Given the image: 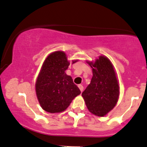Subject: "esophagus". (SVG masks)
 I'll list each match as a JSON object with an SVG mask.
<instances>
[{
    "label": "esophagus",
    "instance_id": "34e87169",
    "mask_svg": "<svg viewBox=\"0 0 147 147\" xmlns=\"http://www.w3.org/2000/svg\"><path fill=\"white\" fill-rule=\"evenodd\" d=\"M78 88H80V92H83V86L80 85H80H78Z\"/></svg>",
    "mask_w": 147,
    "mask_h": 147
}]
</instances>
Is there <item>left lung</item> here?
Wrapping results in <instances>:
<instances>
[{"label": "left lung", "mask_w": 147, "mask_h": 147, "mask_svg": "<svg viewBox=\"0 0 147 147\" xmlns=\"http://www.w3.org/2000/svg\"><path fill=\"white\" fill-rule=\"evenodd\" d=\"M92 68L91 83L82 93L88 111L104 116L116 105L119 87L112 64L105 56H100L94 63L88 62Z\"/></svg>", "instance_id": "1"}]
</instances>
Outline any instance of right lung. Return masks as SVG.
Wrapping results in <instances>:
<instances>
[{"mask_svg": "<svg viewBox=\"0 0 147 147\" xmlns=\"http://www.w3.org/2000/svg\"><path fill=\"white\" fill-rule=\"evenodd\" d=\"M69 65L62 51L53 53L45 61L36 83V92L41 107L47 112L64 111L80 94L72 78L66 74Z\"/></svg>", "mask_w": 147, "mask_h": 147, "instance_id": "1", "label": "right lung"}]
</instances>
